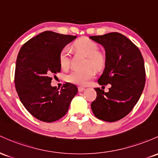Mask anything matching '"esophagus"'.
I'll return each mask as SVG.
<instances>
[{
  "label": "esophagus",
  "instance_id": "34e87169",
  "mask_svg": "<svg viewBox=\"0 0 158 158\" xmlns=\"http://www.w3.org/2000/svg\"><path fill=\"white\" fill-rule=\"evenodd\" d=\"M85 90V88L83 87H79L78 88V91H79V92H82V91H83Z\"/></svg>",
  "mask_w": 158,
  "mask_h": 158
}]
</instances>
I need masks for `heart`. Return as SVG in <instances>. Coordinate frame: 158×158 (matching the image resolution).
Returning <instances> with one entry per match:
<instances>
[{"label":"heart","instance_id":"heart-1","mask_svg":"<svg viewBox=\"0 0 158 158\" xmlns=\"http://www.w3.org/2000/svg\"><path fill=\"white\" fill-rule=\"evenodd\" d=\"M74 48L79 52L87 56L86 65L91 66L96 69H101L106 64V56L104 54L100 52L99 46L92 40L88 37H81L73 43ZM58 61L62 69H67L70 65V52L67 47L62 48L58 55ZM95 76L93 69L89 68L85 70H73L66 76L67 82L77 85H86Z\"/></svg>","mask_w":158,"mask_h":158}]
</instances>
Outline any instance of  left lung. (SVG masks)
<instances>
[{"mask_svg": "<svg viewBox=\"0 0 158 158\" xmlns=\"http://www.w3.org/2000/svg\"><path fill=\"white\" fill-rule=\"evenodd\" d=\"M90 39L101 44L106 51L105 70L98 83L111 84L106 93L94 88L97 98L91 103V110L100 120L118 121L132 111L143 93L145 84L143 57L137 46L119 33L91 36Z\"/></svg>", "mask_w": 158, "mask_h": 158, "instance_id": "obj_1", "label": "left lung"}]
</instances>
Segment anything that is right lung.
<instances>
[{"label":"right lung","mask_w":158,"mask_h":158,"mask_svg":"<svg viewBox=\"0 0 158 158\" xmlns=\"http://www.w3.org/2000/svg\"><path fill=\"white\" fill-rule=\"evenodd\" d=\"M76 37L44 31L22 46L15 64V86L25 109L38 120L53 122L68 111L78 92L67 82L60 90L51 85L52 76L60 71V52Z\"/></svg>","instance_id":"right-lung-1"}]
</instances>
